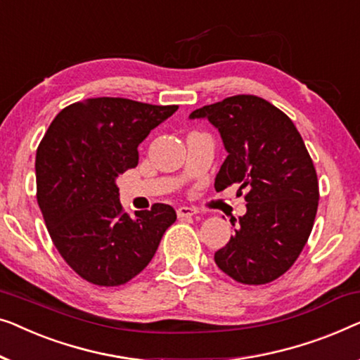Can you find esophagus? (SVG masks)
I'll list each match as a JSON object with an SVG mask.
<instances>
[{
	"instance_id": "obj_1",
	"label": "esophagus",
	"mask_w": 360,
	"mask_h": 360,
	"mask_svg": "<svg viewBox=\"0 0 360 360\" xmlns=\"http://www.w3.org/2000/svg\"><path fill=\"white\" fill-rule=\"evenodd\" d=\"M197 214V209H194V207H186L182 205L178 209V217H182V219H187V217H192Z\"/></svg>"
}]
</instances>
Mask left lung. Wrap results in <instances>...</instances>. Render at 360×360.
<instances>
[{"label":"left lung","mask_w":360,"mask_h":360,"mask_svg":"<svg viewBox=\"0 0 360 360\" xmlns=\"http://www.w3.org/2000/svg\"><path fill=\"white\" fill-rule=\"evenodd\" d=\"M219 130L226 158L215 189L246 187V214L233 219L235 235L215 252L231 279L250 285L288 271L310 236L316 217L318 179L300 134L285 114L257 96H231L189 115Z\"/></svg>","instance_id":"8db88e82"}]
</instances>
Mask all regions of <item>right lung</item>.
I'll return each instance as SVG.
<instances>
[{"instance_id":"1","label":"right lung","mask_w":360,"mask_h":360,"mask_svg":"<svg viewBox=\"0 0 360 360\" xmlns=\"http://www.w3.org/2000/svg\"><path fill=\"white\" fill-rule=\"evenodd\" d=\"M178 105L91 98L65 108L35 155L37 200L55 248L96 285H120L148 266L176 221L171 205L124 214L117 178L139 163V145Z\"/></svg>"}]
</instances>
